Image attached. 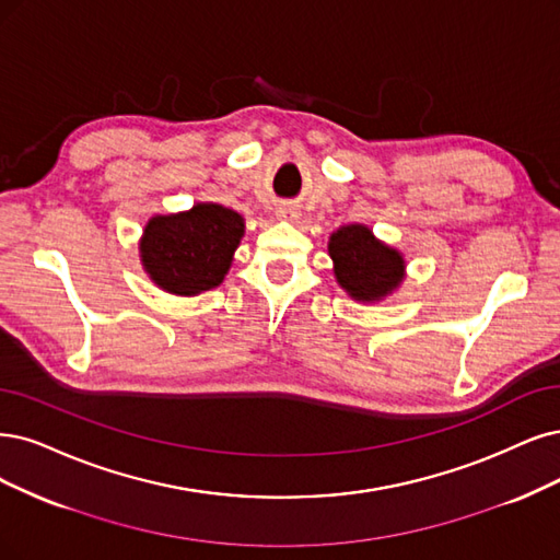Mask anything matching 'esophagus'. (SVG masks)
I'll use <instances>...</instances> for the list:
<instances>
[{
	"label": "esophagus",
	"mask_w": 560,
	"mask_h": 560,
	"mask_svg": "<svg viewBox=\"0 0 560 560\" xmlns=\"http://www.w3.org/2000/svg\"><path fill=\"white\" fill-rule=\"evenodd\" d=\"M275 214H277V219H283V221H295L300 217V207L293 202H281Z\"/></svg>",
	"instance_id": "obj_1"
}]
</instances>
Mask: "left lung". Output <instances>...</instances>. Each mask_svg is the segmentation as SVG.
I'll return each mask as SVG.
<instances>
[{
  "label": "left lung",
  "mask_w": 560,
  "mask_h": 560,
  "mask_svg": "<svg viewBox=\"0 0 560 560\" xmlns=\"http://www.w3.org/2000/svg\"><path fill=\"white\" fill-rule=\"evenodd\" d=\"M327 254L335 262V279L350 300L376 304L399 291L406 260L399 248L378 240L364 223H348L329 235Z\"/></svg>",
  "instance_id": "obj_1"
}]
</instances>
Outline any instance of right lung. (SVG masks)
<instances>
[{
  "label": "right lung",
  "mask_w": 560,
  "mask_h": 560,
  "mask_svg": "<svg viewBox=\"0 0 560 560\" xmlns=\"http://www.w3.org/2000/svg\"><path fill=\"white\" fill-rule=\"evenodd\" d=\"M244 217L219 202L154 214L142 228L140 262L161 291L196 298L221 285L244 237Z\"/></svg>",
  "instance_id": "right-lung-1"
}]
</instances>
